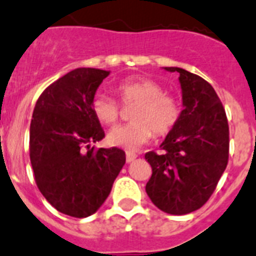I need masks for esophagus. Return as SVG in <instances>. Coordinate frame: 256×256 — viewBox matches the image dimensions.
<instances>
[{"label": "esophagus", "instance_id": "esophagus-1", "mask_svg": "<svg viewBox=\"0 0 256 256\" xmlns=\"http://www.w3.org/2000/svg\"><path fill=\"white\" fill-rule=\"evenodd\" d=\"M136 157H138V156L135 154V153L128 152V153H126V162H128V164H130V162L134 161V160L136 158Z\"/></svg>", "mask_w": 256, "mask_h": 256}]
</instances>
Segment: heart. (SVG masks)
<instances>
[{"mask_svg":"<svg viewBox=\"0 0 256 256\" xmlns=\"http://www.w3.org/2000/svg\"><path fill=\"white\" fill-rule=\"evenodd\" d=\"M114 91L124 106L134 104L130 113L134 121L110 131L106 140L110 146L136 150L148 143L154 132L158 136L168 134L180 118V103L164 92L162 86L153 80L130 77L117 84ZM91 110L103 125H114L120 117V104L103 94L92 99Z\"/></svg>","mask_w":256,"mask_h":256,"instance_id":"1","label":"heart"}]
</instances>
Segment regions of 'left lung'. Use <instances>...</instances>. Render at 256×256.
<instances>
[{
  "mask_svg": "<svg viewBox=\"0 0 256 256\" xmlns=\"http://www.w3.org/2000/svg\"><path fill=\"white\" fill-rule=\"evenodd\" d=\"M183 110L175 128L162 142V153H146L152 176L146 194L160 210L190 214L206 204L228 164L230 128L226 110L212 86L178 66Z\"/></svg>",
  "mask_w": 256,
  "mask_h": 256,
  "instance_id": "left-lung-1",
  "label": "left lung"
}]
</instances>
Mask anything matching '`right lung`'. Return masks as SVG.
Returning <instances> with one entry per match:
<instances>
[{
    "mask_svg": "<svg viewBox=\"0 0 256 256\" xmlns=\"http://www.w3.org/2000/svg\"><path fill=\"white\" fill-rule=\"evenodd\" d=\"M110 70L77 68L40 95L30 130L36 184L58 211L73 218L96 212L126 162L118 148H90L104 130L91 102ZM88 146V152L82 150Z\"/></svg>",
    "mask_w": 256,
    "mask_h": 256,
    "instance_id": "1",
    "label": "right lung"
}]
</instances>
